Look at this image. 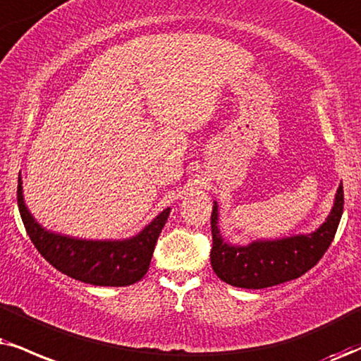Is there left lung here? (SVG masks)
<instances>
[{
	"instance_id": "1",
	"label": "left lung",
	"mask_w": 361,
	"mask_h": 361,
	"mask_svg": "<svg viewBox=\"0 0 361 361\" xmlns=\"http://www.w3.org/2000/svg\"><path fill=\"white\" fill-rule=\"evenodd\" d=\"M343 214V184L338 185L330 214L318 229L279 239H255L233 244L219 229V206L211 216V264L217 278L235 288L262 289L300 278L313 268L330 247Z\"/></svg>"
}]
</instances>
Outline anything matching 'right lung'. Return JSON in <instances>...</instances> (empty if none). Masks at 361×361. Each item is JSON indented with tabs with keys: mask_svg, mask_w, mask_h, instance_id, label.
Here are the masks:
<instances>
[{
	"mask_svg": "<svg viewBox=\"0 0 361 361\" xmlns=\"http://www.w3.org/2000/svg\"><path fill=\"white\" fill-rule=\"evenodd\" d=\"M18 207L31 243L53 268L93 286H128L149 271L155 243L166 226L171 207L159 212L144 229L126 239H78L39 226L23 197L18 177Z\"/></svg>",
	"mask_w": 361,
	"mask_h": 361,
	"instance_id": "1",
	"label": "right lung"
}]
</instances>
